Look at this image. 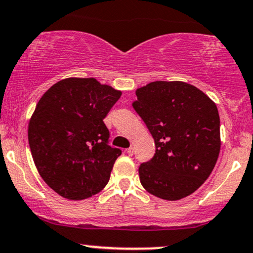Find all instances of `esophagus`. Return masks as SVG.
<instances>
[{
	"mask_svg": "<svg viewBox=\"0 0 253 253\" xmlns=\"http://www.w3.org/2000/svg\"><path fill=\"white\" fill-rule=\"evenodd\" d=\"M126 152L129 155V156H132L133 152H134V149H133V148H128V149L126 150Z\"/></svg>",
	"mask_w": 253,
	"mask_h": 253,
	"instance_id": "34e87169",
	"label": "esophagus"
}]
</instances>
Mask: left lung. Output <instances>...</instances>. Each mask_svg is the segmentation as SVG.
I'll list each match as a JSON object with an SVG mask.
<instances>
[{
	"instance_id": "left-lung-1",
	"label": "left lung",
	"mask_w": 253,
	"mask_h": 253,
	"mask_svg": "<svg viewBox=\"0 0 253 253\" xmlns=\"http://www.w3.org/2000/svg\"><path fill=\"white\" fill-rule=\"evenodd\" d=\"M133 108L155 139L156 154L139 167L143 187L166 201L192 194L211 174L221 149L215 102L184 82H152L135 90Z\"/></svg>"
}]
</instances>
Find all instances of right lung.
<instances>
[{"label":"right lung","mask_w":253,"mask_h":253,"mask_svg":"<svg viewBox=\"0 0 253 253\" xmlns=\"http://www.w3.org/2000/svg\"><path fill=\"white\" fill-rule=\"evenodd\" d=\"M122 92L95 78H66L41 97L29 122L36 168L51 190L80 201L101 192L121 150L103 119Z\"/></svg>","instance_id":"right-lung-1"}]
</instances>
